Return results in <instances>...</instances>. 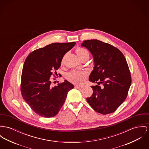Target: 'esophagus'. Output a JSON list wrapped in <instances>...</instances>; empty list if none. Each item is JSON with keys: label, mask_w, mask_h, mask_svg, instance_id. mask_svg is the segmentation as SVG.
I'll return each instance as SVG.
<instances>
[{"label": "esophagus", "mask_w": 149, "mask_h": 149, "mask_svg": "<svg viewBox=\"0 0 149 149\" xmlns=\"http://www.w3.org/2000/svg\"><path fill=\"white\" fill-rule=\"evenodd\" d=\"M75 87L77 88H82L84 87V86H75Z\"/></svg>", "instance_id": "34e87169"}]
</instances>
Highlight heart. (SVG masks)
<instances>
[{"instance_id": "b5f03b06", "label": "heart", "mask_w": 149, "mask_h": 149, "mask_svg": "<svg viewBox=\"0 0 149 149\" xmlns=\"http://www.w3.org/2000/svg\"><path fill=\"white\" fill-rule=\"evenodd\" d=\"M76 53L80 59L83 57L89 58L90 54L88 51L83 47H78L76 49ZM66 54H65L61 59V65L65 63V59ZM87 72L85 71L73 70L69 72L66 75V78L70 81L75 84L81 83L87 77Z\"/></svg>"}]
</instances>
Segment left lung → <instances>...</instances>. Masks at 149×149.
Returning a JSON list of instances; mask_svg holds the SVG:
<instances>
[{
    "mask_svg": "<svg viewBox=\"0 0 149 149\" xmlns=\"http://www.w3.org/2000/svg\"><path fill=\"white\" fill-rule=\"evenodd\" d=\"M81 46L92 55L94 67L89 80L98 84L91 86L93 93L87 101L98 113H113L125 100L132 83L126 59L117 48L97 40H85Z\"/></svg>",
    "mask_w": 149,
    "mask_h": 149,
    "instance_id": "obj_1",
    "label": "left lung"
}]
</instances>
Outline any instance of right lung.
Segmentation results:
<instances>
[{
  "mask_svg": "<svg viewBox=\"0 0 149 149\" xmlns=\"http://www.w3.org/2000/svg\"><path fill=\"white\" fill-rule=\"evenodd\" d=\"M75 42L53 43L30 53L23 66L21 92L24 100L37 115L52 117L59 112L68 92L74 88L68 80L53 86L50 77L61 66L64 55Z\"/></svg>",
  "mask_w": 149,
  "mask_h": 149,
  "instance_id": "add662e5",
  "label": "right lung"
}]
</instances>
